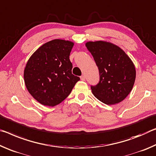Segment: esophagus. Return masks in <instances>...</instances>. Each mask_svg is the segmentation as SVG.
Returning a JSON list of instances; mask_svg holds the SVG:
<instances>
[{"mask_svg":"<svg viewBox=\"0 0 156 156\" xmlns=\"http://www.w3.org/2000/svg\"><path fill=\"white\" fill-rule=\"evenodd\" d=\"M80 78H81V81H85V80H86V76H84V75H81L80 76Z\"/></svg>","mask_w":156,"mask_h":156,"instance_id":"esophagus-1","label":"esophagus"}]
</instances>
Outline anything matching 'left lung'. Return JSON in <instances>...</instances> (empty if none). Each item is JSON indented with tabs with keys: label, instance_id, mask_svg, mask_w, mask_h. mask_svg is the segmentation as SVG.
I'll use <instances>...</instances> for the list:
<instances>
[{
	"label": "left lung",
	"instance_id": "obj_1",
	"mask_svg": "<svg viewBox=\"0 0 156 156\" xmlns=\"http://www.w3.org/2000/svg\"><path fill=\"white\" fill-rule=\"evenodd\" d=\"M86 46L93 55L99 73V83L90 86L92 93L107 105L123 101L136 80V68L131 58L120 48L108 42L90 41Z\"/></svg>",
	"mask_w": 156,
	"mask_h": 156
}]
</instances>
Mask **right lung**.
I'll list each match as a JSON object with an SVG mask.
<instances>
[{
	"instance_id": "obj_1",
	"label": "right lung",
	"mask_w": 156,
	"mask_h": 156,
	"mask_svg": "<svg viewBox=\"0 0 156 156\" xmlns=\"http://www.w3.org/2000/svg\"><path fill=\"white\" fill-rule=\"evenodd\" d=\"M74 43L55 39L43 44L28 60L24 70L26 88L40 104L55 106L70 95L80 80L72 74L70 61Z\"/></svg>"
}]
</instances>
